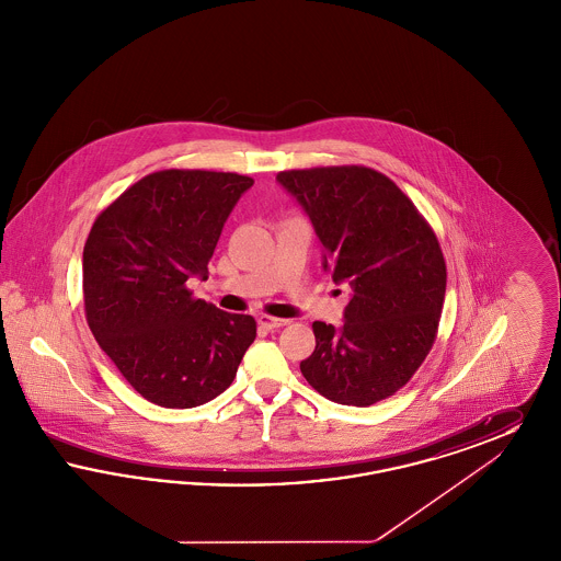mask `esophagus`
<instances>
[{"label": "esophagus", "mask_w": 561, "mask_h": 561, "mask_svg": "<svg viewBox=\"0 0 561 561\" xmlns=\"http://www.w3.org/2000/svg\"><path fill=\"white\" fill-rule=\"evenodd\" d=\"M259 323H261L263 328H267V330H275V328H284V325H288L290 321L282 320V318H271V316H261V318H259Z\"/></svg>", "instance_id": "obj_1"}]
</instances>
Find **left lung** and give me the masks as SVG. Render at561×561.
<instances>
[{
  "mask_svg": "<svg viewBox=\"0 0 561 561\" xmlns=\"http://www.w3.org/2000/svg\"><path fill=\"white\" fill-rule=\"evenodd\" d=\"M277 181L309 214L323 268L353 290L343 328L313 321L316 348L300 373L343 405L396 396L437 336L448 275L435 231L389 176L366 165L284 170Z\"/></svg>",
  "mask_w": 561,
  "mask_h": 561,
  "instance_id": "left-lung-1",
  "label": "left lung"
}]
</instances>
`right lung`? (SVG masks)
Wrapping results in <instances>:
<instances>
[{
	"label": "right lung",
	"instance_id": "obj_1",
	"mask_svg": "<svg viewBox=\"0 0 561 561\" xmlns=\"http://www.w3.org/2000/svg\"><path fill=\"white\" fill-rule=\"evenodd\" d=\"M236 172L170 168L142 176L96 216L83 245V309L96 343L134 391L161 408L220 396L256 339L252 316L188 290L206 279L241 193Z\"/></svg>",
	"mask_w": 561,
	"mask_h": 561
}]
</instances>
